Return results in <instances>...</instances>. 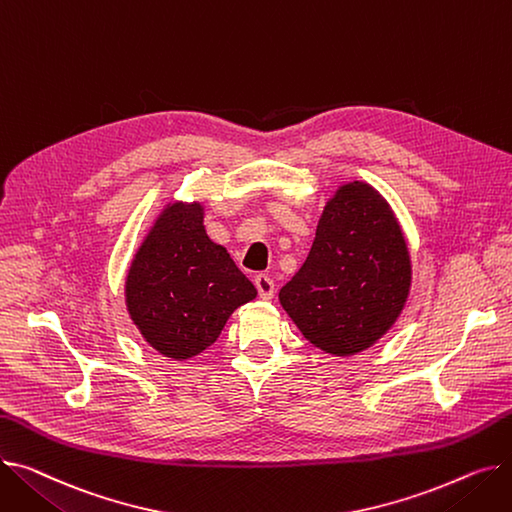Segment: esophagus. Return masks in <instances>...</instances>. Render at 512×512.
Here are the masks:
<instances>
[{"label": "esophagus", "mask_w": 512, "mask_h": 512, "mask_svg": "<svg viewBox=\"0 0 512 512\" xmlns=\"http://www.w3.org/2000/svg\"><path fill=\"white\" fill-rule=\"evenodd\" d=\"M255 286H257V292H259L261 298H265V300L274 298V294H276V284H274V280H271L269 276H265V274L255 276Z\"/></svg>", "instance_id": "obj_1"}]
</instances>
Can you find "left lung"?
Returning <instances> with one entry per match:
<instances>
[{
  "instance_id": "obj_1",
  "label": "left lung",
  "mask_w": 512,
  "mask_h": 512,
  "mask_svg": "<svg viewBox=\"0 0 512 512\" xmlns=\"http://www.w3.org/2000/svg\"><path fill=\"white\" fill-rule=\"evenodd\" d=\"M410 284V251L393 210L379 191L354 181L327 201L311 253L280 302L313 346L352 356L393 327Z\"/></svg>"
}]
</instances>
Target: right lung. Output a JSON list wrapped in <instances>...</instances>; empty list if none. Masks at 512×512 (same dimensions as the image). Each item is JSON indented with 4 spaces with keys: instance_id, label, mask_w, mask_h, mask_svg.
Wrapping results in <instances>:
<instances>
[{
    "instance_id": "obj_1",
    "label": "right lung",
    "mask_w": 512,
    "mask_h": 512,
    "mask_svg": "<svg viewBox=\"0 0 512 512\" xmlns=\"http://www.w3.org/2000/svg\"><path fill=\"white\" fill-rule=\"evenodd\" d=\"M257 296L255 286L203 228V206L168 203L125 282L131 321L166 358L189 360L210 348L228 317Z\"/></svg>"
}]
</instances>
